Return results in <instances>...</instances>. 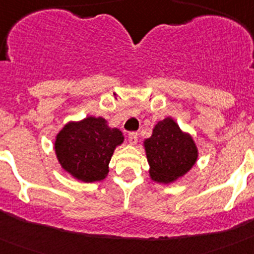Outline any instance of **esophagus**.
Segmentation results:
<instances>
[{
  "label": "esophagus",
  "instance_id": "esophagus-1",
  "mask_svg": "<svg viewBox=\"0 0 254 254\" xmlns=\"http://www.w3.org/2000/svg\"><path fill=\"white\" fill-rule=\"evenodd\" d=\"M137 133L136 132H131V133H128V142L129 145H136L137 143Z\"/></svg>",
  "mask_w": 254,
  "mask_h": 254
}]
</instances>
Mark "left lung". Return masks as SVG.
<instances>
[{"label":"left lung","mask_w":254,"mask_h":254,"mask_svg":"<svg viewBox=\"0 0 254 254\" xmlns=\"http://www.w3.org/2000/svg\"><path fill=\"white\" fill-rule=\"evenodd\" d=\"M149 176L156 183L169 185L190 172L198 159V149L190 133L172 117L159 121L152 134L143 141Z\"/></svg>","instance_id":"left-lung-1"}]
</instances>
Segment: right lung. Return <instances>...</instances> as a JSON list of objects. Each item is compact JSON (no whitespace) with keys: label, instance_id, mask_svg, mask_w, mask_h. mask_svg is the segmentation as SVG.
Here are the masks:
<instances>
[{"label":"right lung","instance_id":"1","mask_svg":"<svg viewBox=\"0 0 254 254\" xmlns=\"http://www.w3.org/2000/svg\"><path fill=\"white\" fill-rule=\"evenodd\" d=\"M125 141L122 131L109 127L103 117L69 121L56 136L55 152L61 168L84 183L100 182L109 173L116 147Z\"/></svg>","mask_w":254,"mask_h":254}]
</instances>
